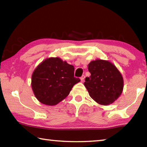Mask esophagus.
I'll return each mask as SVG.
<instances>
[{"label": "esophagus", "mask_w": 147, "mask_h": 147, "mask_svg": "<svg viewBox=\"0 0 147 147\" xmlns=\"http://www.w3.org/2000/svg\"><path fill=\"white\" fill-rule=\"evenodd\" d=\"M84 78H85V76H84V75H82V76L80 77V80H81L82 82H84Z\"/></svg>", "instance_id": "1"}]
</instances>
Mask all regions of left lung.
Instances as JSON below:
<instances>
[{
    "label": "left lung",
    "mask_w": 147,
    "mask_h": 147,
    "mask_svg": "<svg viewBox=\"0 0 147 147\" xmlns=\"http://www.w3.org/2000/svg\"><path fill=\"white\" fill-rule=\"evenodd\" d=\"M91 76L86 77L84 86L89 95L102 105L113 103L123 89V79L116 67L108 61L96 59L88 65Z\"/></svg>",
    "instance_id": "left-lung-1"
}]
</instances>
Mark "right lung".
<instances>
[{"label":"right lung","mask_w":147,"mask_h":147,"mask_svg":"<svg viewBox=\"0 0 147 147\" xmlns=\"http://www.w3.org/2000/svg\"><path fill=\"white\" fill-rule=\"evenodd\" d=\"M73 65L59 58H51L39 64L32 74V88L39 102L56 105L68 96L80 79L74 76Z\"/></svg>","instance_id":"obj_1"}]
</instances>
